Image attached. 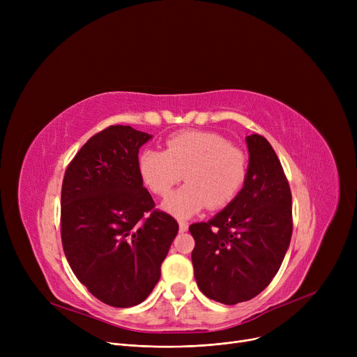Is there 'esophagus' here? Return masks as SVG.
I'll use <instances>...</instances> for the list:
<instances>
[{"instance_id":"1","label":"esophagus","mask_w":357,"mask_h":357,"mask_svg":"<svg viewBox=\"0 0 357 357\" xmlns=\"http://www.w3.org/2000/svg\"><path fill=\"white\" fill-rule=\"evenodd\" d=\"M179 231H181V233L188 231V222H185V221H179Z\"/></svg>"}]
</instances>
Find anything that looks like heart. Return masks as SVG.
I'll list each match as a JSON object with an SVG mask.
<instances>
[{
    "instance_id": "1",
    "label": "heart",
    "mask_w": 357,
    "mask_h": 357,
    "mask_svg": "<svg viewBox=\"0 0 357 357\" xmlns=\"http://www.w3.org/2000/svg\"><path fill=\"white\" fill-rule=\"evenodd\" d=\"M248 156L214 131H181L165 142V150L147 149L139 158V174L147 190L165 197L182 179L162 208L176 218H190L205 207L230 205L248 179Z\"/></svg>"
}]
</instances>
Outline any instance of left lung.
<instances>
[{"label":"left lung","instance_id":"8db88e82","mask_svg":"<svg viewBox=\"0 0 357 357\" xmlns=\"http://www.w3.org/2000/svg\"><path fill=\"white\" fill-rule=\"evenodd\" d=\"M246 142L248 179L238 197L210 221L190 226L198 288L226 305L249 301L271 284L292 236V197L282 165L264 136Z\"/></svg>","mask_w":357,"mask_h":357}]
</instances>
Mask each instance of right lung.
<instances>
[{"label":"right lung","mask_w":357,"mask_h":357,"mask_svg":"<svg viewBox=\"0 0 357 357\" xmlns=\"http://www.w3.org/2000/svg\"><path fill=\"white\" fill-rule=\"evenodd\" d=\"M152 136L130 126L93 135L68 165L61 195V236L79 282L107 305L135 307L149 296L178 233L155 210L139 174V149Z\"/></svg>","instance_id":"1"}]
</instances>
